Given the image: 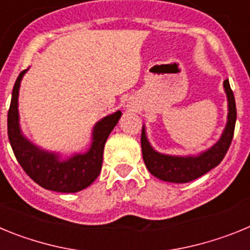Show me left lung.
I'll return each instance as SVG.
<instances>
[{
    "label": "left lung",
    "mask_w": 250,
    "mask_h": 250,
    "mask_svg": "<svg viewBox=\"0 0 250 250\" xmlns=\"http://www.w3.org/2000/svg\"><path fill=\"white\" fill-rule=\"evenodd\" d=\"M224 92L228 100V116L227 124L223 130L219 140L211 145L209 149L200 151L199 154H189V155H170L156 151L150 144L146 135V127L143 125L141 131V150H143V159L146 165L147 170L155 178L163 182L189 183L194 179L200 178L205 173L210 171L220 164L228 151L230 143L233 140L234 127L237 121V107H235V99L229 85V80L223 83Z\"/></svg>",
    "instance_id": "obj_1"
}]
</instances>
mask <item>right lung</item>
Returning a JSON list of instances; mask_svg holds the SVG:
<instances>
[{
  "instance_id": "right-lung-1",
  "label": "right lung",
  "mask_w": 250,
  "mask_h": 250,
  "mask_svg": "<svg viewBox=\"0 0 250 250\" xmlns=\"http://www.w3.org/2000/svg\"><path fill=\"white\" fill-rule=\"evenodd\" d=\"M27 70H23L15 83L7 116L8 140L15 156L26 174L40 187L59 193H77L90 187L100 174L104 146L123 114L118 110L95 124L91 144L86 152L65 158L60 152L42 149L26 138L20 125V86Z\"/></svg>"
}]
</instances>
